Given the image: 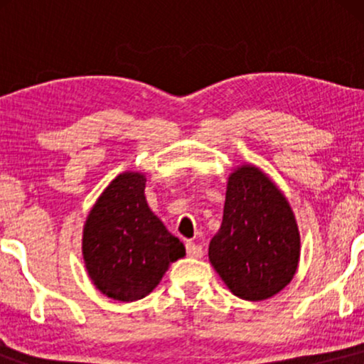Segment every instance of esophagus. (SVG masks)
Wrapping results in <instances>:
<instances>
[{
	"mask_svg": "<svg viewBox=\"0 0 364 364\" xmlns=\"http://www.w3.org/2000/svg\"><path fill=\"white\" fill-rule=\"evenodd\" d=\"M186 252L188 257L200 258L203 255V247L198 245L196 242H186Z\"/></svg>",
	"mask_w": 364,
	"mask_h": 364,
	"instance_id": "1",
	"label": "esophagus"
}]
</instances>
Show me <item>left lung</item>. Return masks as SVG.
<instances>
[{
  "instance_id": "8db88e82",
  "label": "left lung",
  "mask_w": 364,
  "mask_h": 364,
  "mask_svg": "<svg viewBox=\"0 0 364 364\" xmlns=\"http://www.w3.org/2000/svg\"><path fill=\"white\" fill-rule=\"evenodd\" d=\"M208 258L242 300H265L291 282L300 233L287 198L258 168L243 166L228 178L222 227Z\"/></svg>"
}]
</instances>
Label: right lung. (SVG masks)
Wrapping results in <instances>:
<instances>
[{
  "mask_svg": "<svg viewBox=\"0 0 364 364\" xmlns=\"http://www.w3.org/2000/svg\"><path fill=\"white\" fill-rule=\"evenodd\" d=\"M146 177L114 178L84 225L82 253L99 290L119 301L141 300L159 285L168 263L186 255L183 243L149 208Z\"/></svg>",
  "mask_w": 364,
  "mask_h": 364,
  "instance_id": "obj_1",
  "label": "right lung"
}]
</instances>
